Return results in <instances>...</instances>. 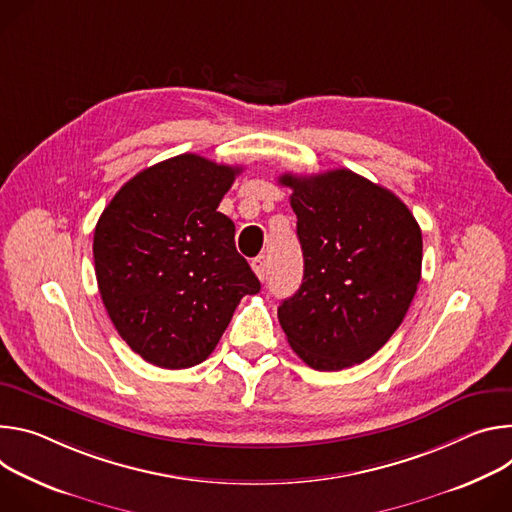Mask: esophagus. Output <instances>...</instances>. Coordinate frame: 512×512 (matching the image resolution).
Masks as SVG:
<instances>
[{
	"mask_svg": "<svg viewBox=\"0 0 512 512\" xmlns=\"http://www.w3.org/2000/svg\"><path fill=\"white\" fill-rule=\"evenodd\" d=\"M252 270L256 272V276H258L260 280H264V278H266V258H264V256H256V258L252 260Z\"/></svg>",
	"mask_w": 512,
	"mask_h": 512,
	"instance_id": "obj_1",
	"label": "esophagus"
}]
</instances>
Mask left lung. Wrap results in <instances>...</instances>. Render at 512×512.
<instances>
[{
    "instance_id": "1",
    "label": "left lung",
    "mask_w": 512,
    "mask_h": 512,
    "mask_svg": "<svg viewBox=\"0 0 512 512\" xmlns=\"http://www.w3.org/2000/svg\"><path fill=\"white\" fill-rule=\"evenodd\" d=\"M305 270L278 307L295 354L321 372L374 356L403 323L421 280L423 238L409 207L348 168L282 175Z\"/></svg>"
}]
</instances>
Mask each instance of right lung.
<instances>
[{
    "instance_id": "add662e5",
    "label": "right lung",
    "mask_w": 512,
    "mask_h": 512,
    "mask_svg": "<svg viewBox=\"0 0 512 512\" xmlns=\"http://www.w3.org/2000/svg\"><path fill=\"white\" fill-rule=\"evenodd\" d=\"M240 166L179 154L144 168L103 209L93 236L101 301L146 362L181 370L207 360L260 280L219 213Z\"/></svg>"
}]
</instances>
